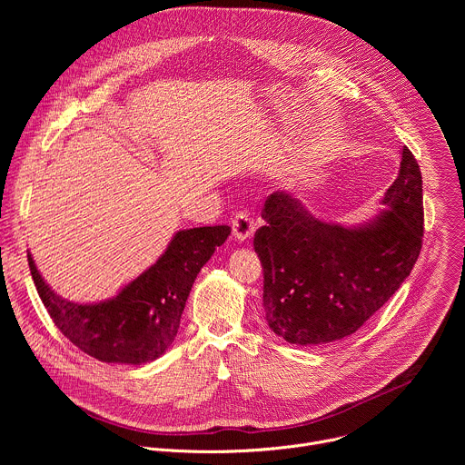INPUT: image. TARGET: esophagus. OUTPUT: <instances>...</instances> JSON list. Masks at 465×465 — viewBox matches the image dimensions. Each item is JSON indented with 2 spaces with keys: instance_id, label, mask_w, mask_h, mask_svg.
Instances as JSON below:
<instances>
[{
  "instance_id": "esophagus-1",
  "label": "esophagus",
  "mask_w": 465,
  "mask_h": 465,
  "mask_svg": "<svg viewBox=\"0 0 465 465\" xmlns=\"http://www.w3.org/2000/svg\"><path fill=\"white\" fill-rule=\"evenodd\" d=\"M232 230H233V237L239 242H246L252 239L253 235V221L250 217V213L246 212H239L233 221H232Z\"/></svg>"
}]
</instances>
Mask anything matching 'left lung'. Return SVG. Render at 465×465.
I'll use <instances>...</instances> for the list:
<instances>
[{
	"label": "left lung",
	"mask_w": 465,
	"mask_h": 465,
	"mask_svg": "<svg viewBox=\"0 0 465 465\" xmlns=\"http://www.w3.org/2000/svg\"><path fill=\"white\" fill-rule=\"evenodd\" d=\"M377 213L361 224L325 223L291 191L272 193L253 239L262 267L264 322L296 346H322L359 331L411 276L423 237V185L412 153Z\"/></svg>",
	"instance_id": "1"
}]
</instances>
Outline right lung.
Returning <instances> with one entry per match:
<instances>
[{
  "mask_svg": "<svg viewBox=\"0 0 465 465\" xmlns=\"http://www.w3.org/2000/svg\"><path fill=\"white\" fill-rule=\"evenodd\" d=\"M230 226L178 230L158 261L108 300L79 303L56 294L27 261L35 287L54 325L79 350L103 362L140 366L173 344L189 291Z\"/></svg>",
  "mask_w": 465,
  "mask_h": 465,
  "instance_id": "right-lung-1",
  "label": "right lung"
}]
</instances>
